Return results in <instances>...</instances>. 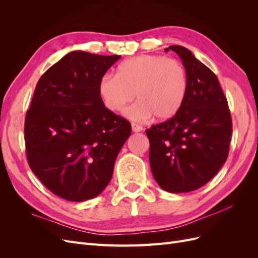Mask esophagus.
I'll return each mask as SVG.
<instances>
[{"label": "esophagus", "instance_id": "34e87169", "mask_svg": "<svg viewBox=\"0 0 258 258\" xmlns=\"http://www.w3.org/2000/svg\"><path fill=\"white\" fill-rule=\"evenodd\" d=\"M131 128L134 132H140L143 130L142 126H140V124H137V123H131Z\"/></svg>", "mask_w": 258, "mask_h": 258}]
</instances>
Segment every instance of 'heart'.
I'll return each mask as SVG.
<instances>
[{"instance_id": "heart-1", "label": "heart", "mask_w": 258, "mask_h": 258, "mask_svg": "<svg viewBox=\"0 0 258 258\" xmlns=\"http://www.w3.org/2000/svg\"><path fill=\"white\" fill-rule=\"evenodd\" d=\"M188 80L181 62L159 54H141L117 67L116 75H104L98 93L111 112H120L135 99L124 115L134 120L172 118L184 103Z\"/></svg>"}]
</instances>
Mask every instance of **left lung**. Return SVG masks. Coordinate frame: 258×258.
Here are the masks:
<instances>
[{"label": "left lung", "instance_id": "1", "mask_svg": "<svg viewBox=\"0 0 258 258\" xmlns=\"http://www.w3.org/2000/svg\"><path fill=\"white\" fill-rule=\"evenodd\" d=\"M187 73L188 89L172 118L146 129L155 181L179 194L200 188L228 157L232 132L227 99L216 75L183 46L173 45Z\"/></svg>", "mask_w": 258, "mask_h": 258}]
</instances>
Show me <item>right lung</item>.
<instances>
[{
	"instance_id": "1",
	"label": "right lung",
	"mask_w": 258,
	"mask_h": 258,
	"mask_svg": "<svg viewBox=\"0 0 258 258\" xmlns=\"http://www.w3.org/2000/svg\"><path fill=\"white\" fill-rule=\"evenodd\" d=\"M119 58L71 51L36 84L25 124L28 162L66 200L86 201L102 192L131 135L130 122L108 111L98 93L100 80Z\"/></svg>"
}]
</instances>
